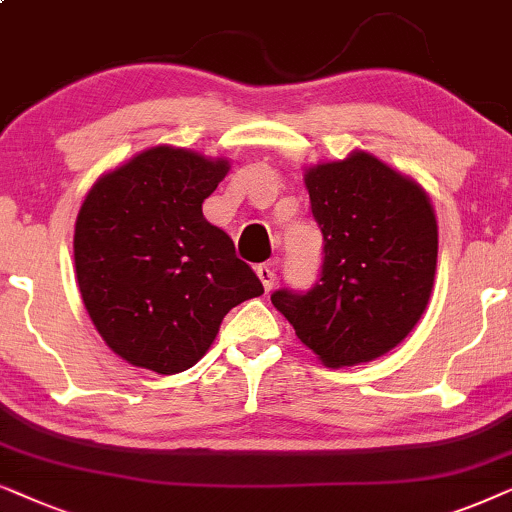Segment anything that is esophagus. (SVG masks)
I'll return each instance as SVG.
<instances>
[{
	"label": "esophagus",
	"mask_w": 512,
	"mask_h": 512,
	"mask_svg": "<svg viewBox=\"0 0 512 512\" xmlns=\"http://www.w3.org/2000/svg\"><path fill=\"white\" fill-rule=\"evenodd\" d=\"M257 276H260L264 290L269 292L271 288H274V283H276V271H274V267H271V264H260V267H257Z\"/></svg>",
	"instance_id": "obj_1"
}]
</instances>
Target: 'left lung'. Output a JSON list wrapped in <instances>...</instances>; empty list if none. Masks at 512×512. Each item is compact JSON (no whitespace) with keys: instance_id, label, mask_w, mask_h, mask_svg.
Here are the masks:
<instances>
[{"instance_id":"left-lung-1","label":"left lung","mask_w":512,"mask_h":512,"mask_svg":"<svg viewBox=\"0 0 512 512\" xmlns=\"http://www.w3.org/2000/svg\"><path fill=\"white\" fill-rule=\"evenodd\" d=\"M323 264L309 290L271 302L325 365L384 356L410 335L433 290L438 224L428 196L365 152L306 173Z\"/></svg>"}]
</instances>
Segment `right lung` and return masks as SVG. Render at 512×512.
<instances>
[{"instance_id":"right-lung-1","label":"right lung","mask_w":512,"mask_h":512,"mask_svg":"<svg viewBox=\"0 0 512 512\" xmlns=\"http://www.w3.org/2000/svg\"><path fill=\"white\" fill-rule=\"evenodd\" d=\"M227 170V161L154 147L100 177L79 210L81 299L105 344L131 365L189 370L222 318L264 292L227 231L203 217Z\"/></svg>"}]
</instances>
